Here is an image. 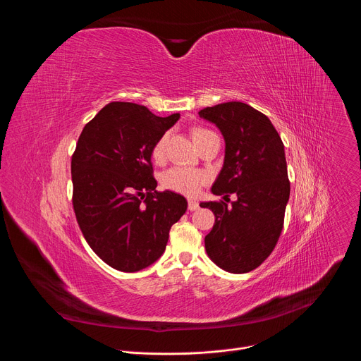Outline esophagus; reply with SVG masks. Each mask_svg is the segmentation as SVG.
<instances>
[{"mask_svg":"<svg viewBox=\"0 0 361 361\" xmlns=\"http://www.w3.org/2000/svg\"><path fill=\"white\" fill-rule=\"evenodd\" d=\"M198 207H200V205L195 200H188V210L190 212H195Z\"/></svg>","mask_w":361,"mask_h":361,"instance_id":"esophagus-1","label":"esophagus"}]
</instances>
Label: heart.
<instances>
[{
    "mask_svg": "<svg viewBox=\"0 0 361 361\" xmlns=\"http://www.w3.org/2000/svg\"><path fill=\"white\" fill-rule=\"evenodd\" d=\"M212 133L207 128H201L197 127L192 130V138L195 144H198L205 135ZM167 141H169V134H163L156 144L152 147L151 151V157L154 161H163L166 156V148H167ZM209 181V174L201 170H194V169H184V167H171L167 171L163 173L161 176V185L163 188L178 192L187 197H195L202 185Z\"/></svg>",
    "mask_w": 361,
    "mask_h": 361,
    "instance_id": "obj_1",
    "label": "heart"
}]
</instances>
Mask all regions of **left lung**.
Instances as JSON below:
<instances>
[{
	"instance_id": "8db88e82",
	"label": "left lung",
	"mask_w": 361,
	"mask_h": 361,
	"mask_svg": "<svg viewBox=\"0 0 361 361\" xmlns=\"http://www.w3.org/2000/svg\"><path fill=\"white\" fill-rule=\"evenodd\" d=\"M198 114L226 140L224 166L212 191L227 202L238 194L231 206L223 200L200 204L216 217L205 251L220 269L248 273L271 254L284 226L290 197L284 144L269 117L244 102H223Z\"/></svg>"
}]
</instances>
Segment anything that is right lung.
<instances>
[{
    "mask_svg": "<svg viewBox=\"0 0 361 361\" xmlns=\"http://www.w3.org/2000/svg\"><path fill=\"white\" fill-rule=\"evenodd\" d=\"M178 118L114 101L78 137L71 157L75 219L91 250L116 270L134 273L159 260L187 210L183 195L156 190L151 164L154 144Z\"/></svg>",
    "mask_w": 361,
    "mask_h": 361,
    "instance_id": "obj_1",
    "label": "right lung"
}]
</instances>
